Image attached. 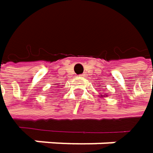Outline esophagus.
I'll return each instance as SVG.
<instances>
[{"label": "esophagus", "mask_w": 153, "mask_h": 153, "mask_svg": "<svg viewBox=\"0 0 153 153\" xmlns=\"http://www.w3.org/2000/svg\"><path fill=\"white\" fill-rule=\"evenodd\" d=\"M86 76H87V74H81L80 75V77H82V78H86Z\"/></svg>", "instance_id": "esophagus-1"}]
</instances>
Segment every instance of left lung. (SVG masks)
Instances as JSON below:
<instances>
[{"label": "left lung", "instance_id": "1", "mask_svg": "<svg viewBox=\"0 0 153 153\" xmlns=\"http://www.w3.org/2000/svg\"><path fill=\"white\" fill-rule=\"evenodd\" d=\"M99 97H107V95H99Z\"/></svg>", "mask_w": 153, "mask_h": 153}]
</instances>
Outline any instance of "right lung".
<instances>
[{"label": "right lung", "instance_id": "right-lung-1", "mask_svg": "<svg viewBox=\"0 0 153 153\" xmlns=\"http://www.w3.org/2000/svg\"><path fill=\"white\" fill-rule=\"evenodd\" d=\"M56 87H57V86H56Z\"/></svg>", "mask_w": 153, "mask_h": 153}]
</instances>
